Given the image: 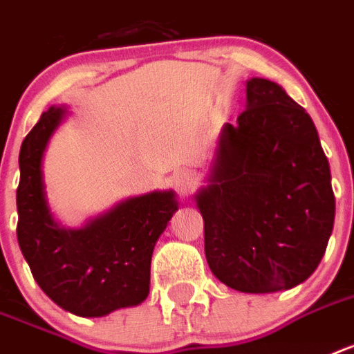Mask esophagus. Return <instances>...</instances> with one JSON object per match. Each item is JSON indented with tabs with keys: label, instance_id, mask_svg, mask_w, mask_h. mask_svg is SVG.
Wrapping results in <instances>:
<instances>
[{
	"label": "esophagus",
	"instance_id": "1",
	"mask_svg": "<svg viewBox=\"0 0 354 354\" xmlns=\"http://www.w3.org/2000/svg\"><path fill=\"white\" fill-rule=\"evenodd\" d=\"M172 185H174V189H176L178 192L185 194V192L194 185V176H192V172L187 171V169H178V171L172 174Z\"/></svg>",
	"mask_w": 354,
	"mask_h": 354
}]
</instances>
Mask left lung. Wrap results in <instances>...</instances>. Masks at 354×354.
<instances>
[{
    "mask_svg": "<svg viewBox=\"0 0 354 354\" xmlns=\"http://www.w3.org/2000/svg\"><path fill=\"white\" fill-rule=\"evenodd\" d=\"M212 274L242 292L287 291L317 271L335 225L331 171L306 109L263 77L225 123L194 194Z\"/></svg>",
    "mask_w": 354,
    "mask_h": 354,
    "instance_id": "1",
    "label": "left lung"
}]
</instances>
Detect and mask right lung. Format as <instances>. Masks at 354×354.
I'll use <instances>...</instances> for the list:
<instances>
[{
    "label": "right lung",
    "mask_w": 354,
    "mask_h": 354,
    "mask_svg": "<svg viewBox=\"0 0 354 354\" xmlns=\"http://www.w3.org/2000/svg\"><path fill=\"white\" fill-rule=\"evenodd\" d=\"M67 107L43 112L19 151L18 243L34 280L54 304L85 318L140 306L149 295L151 258L158 238L178 211L174 191L122 200L77 229L50 212L43 156Z\"/></svg>",
    "instance_id": "obj_1"
}]
</instances>
